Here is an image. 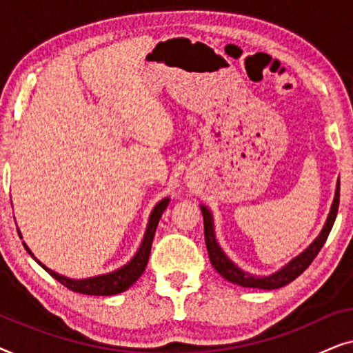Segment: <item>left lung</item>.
<instances>
[{"instance_id":"left-lung-1","label":"left lung","mask_w":353,"mask_h":353,"mask_svg":"<svg viewBox=\"0 0 353 353\" xmlns=\"http://www.w3.org/2000/svg\"><path fill=\"white\" fill-rule=\"evenodd\" d=\"M201 212L202 216H204V238H205V245L207 252H209L210 263L219 274H221L225 279H228L230 283L238 284V286L243 288H254V289H278L283 288L294 281L299 274H302L308 268V265L313 262V259L316 257L323 244L326 243L327 234L334 225L336 215H337V207H339V180H337L336 185V192L334 199H332L330 214H327V219L323 225V230L320 234L316 236L315 241L308 245V248L294 257L291 262H288L284 267H281L278 272L272 274H267V276H257V274L248 273L244 270H241L238 265H236L233 260H230L228 255L223 252V249L220 248L219 241H216L215 236V226H214V216H212V212L209 207L201 204Z\"/></svg>"}]
</instances>
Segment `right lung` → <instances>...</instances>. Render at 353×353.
Returning <instances> with one entry per match:
<instances>
[{
    "mask_svg": "<svg viewBox=\"0 0 353 353\" xmlns=\"http://www.w3.org/2000/svg\"><path fill=\"white\" fill-rule=\"evenodd\" d=\"M168 202H170V197H163L162 201H159L157 204L154 205L151 215H149L148 226H146V231H144L143 241H141V244H139L137 254L133 255V259L130 260L128 263H125L123 267L114 270V272H110V273L98 274V276L83 278V279L67 278V276H64V274L52 272L51 268H48L46 265H43L40 260L33 255V252L28 249V245L26 243H23V248H26L27 252L30 254L33 259H35V262L38 265H41V267L45 268L52 278L57 279L61 284H64V286L67 289H70V291L80 292V294H88V296H114V294H120V292L127 291V289L130 286H133V284L139 279V276L144 273V268H146L148 260H149V254H151L152 239H154V234H156L159 220H161L163 210L167 209ZM17 233L22 239L21 231L17 230Z\"/></svg>",
    "mask_w": 353,
    "mask_h": 353,
    "instance_id": "1",
    "label": "right lung"
}]
</instances>
